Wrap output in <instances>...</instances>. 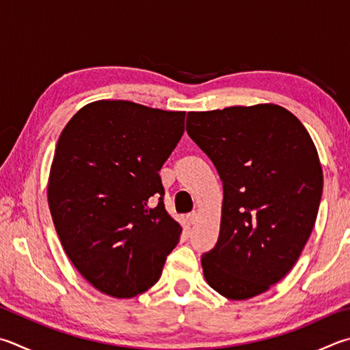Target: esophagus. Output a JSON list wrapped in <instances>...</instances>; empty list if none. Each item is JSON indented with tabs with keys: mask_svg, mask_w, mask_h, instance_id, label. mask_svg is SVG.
Masks as SVG:
<instances>
[{
	"mask_svg": "<svg viewBox=\"0 0 350 350\" xmlns=\"http://www.w3.org/2000/svg\"><path fill=\"white\" fill-rule=\"evenodd\" d=\"M187 220H188V224H189V225H196V224H197V220H199V214H197V213L188 214Z\"/></svg>",
	"mask_w": 350,
	"mask_h": 350,
	"instance_id": "esophagus-1",
	"label": "esophagus"
}]
</instances>
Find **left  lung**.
<instances>
[{"label": "left lung", "mask_w": 350, "mask_h": 350, "mask_svg": "<svg viewBox=\"0 0 350 350\" xmlns=\"http://www.w3.org/2000/svg\"><path fill=\"white\" fill-rule=\"evenodd\" d=\"M187 131L224 182L219 240L202 257L205 280L230 300L263 294L314 230L323 170L312 137L275 104L189 111Z\"/></svg>", "instance_id": "obj_1"}]
</instances>
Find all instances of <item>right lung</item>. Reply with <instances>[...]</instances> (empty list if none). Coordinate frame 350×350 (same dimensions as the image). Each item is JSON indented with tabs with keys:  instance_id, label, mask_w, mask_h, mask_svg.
<instances>
[{
	"instance_id": "right-lung-1",
	"label": "right lung",
	"mask_w": 350,
	"mask_h": 350,
	"mask_svg": "<svg viewBox=\"0 0 350 350\" xmlns=\"http://www.w3.org/2000/svg\"><path fill=\"white\" fill-rule=\"evenodd\" d=\"M183 131L185 111L103 99L82 107L61 133L50 214L73 266L103 294L131 298L150 289L179 241L159 171Z\"/></svg>"
}]
</instances>
